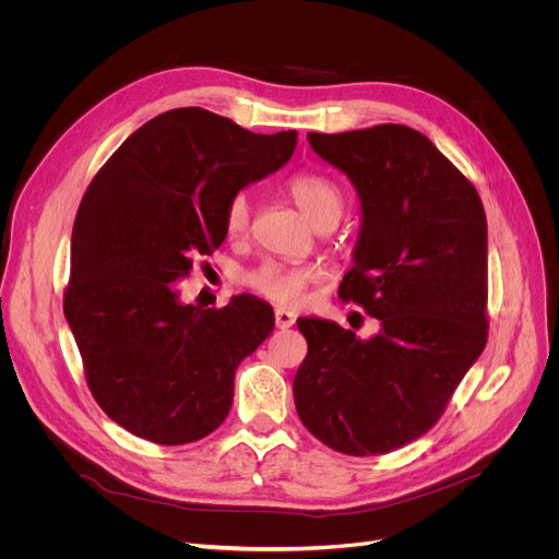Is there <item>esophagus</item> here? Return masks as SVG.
Returning a JSON list of instances; mask_svg holds the SVG:
<instances>
[{"label": "esophagus", "mask_w": 559, "mask_h": 559, "mask_svg": "<svg viewBox=\"0 0 559 559\" xmlns=\"http://www.w3.org/2000/svg\"><path fill=\"white\" fill-rule=\"evenodd\" d=\"M276 326L278 329H289V326H295V321H297V317H295V312H289V310H285V308H276Z\"/></svg>", "instance_id": "1"}]
</instances>
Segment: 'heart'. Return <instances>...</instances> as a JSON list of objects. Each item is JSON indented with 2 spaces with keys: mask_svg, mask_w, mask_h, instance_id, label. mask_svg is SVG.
Wrapping results in <instances>:
<instances>
[{
  "mask_svg": "<svg viewBox=\"0 0 559 559\" xmlns=\"http://www.w3.org/2000/svg\"><path fill=\"white\" fill-rule=\"evenodd\" d=\"M289 197L297 201L306 217L317 226L329 219H340L344 199L340 188L321 174H295L285 183ZM251 217V201L245 192H235L224 211V228L228 238H238L249 226ZM314 270L299 267V264H283V262H262L260 267L245 274V285L251 287L264 299L283 306H297L304 299L306 287L314 281Z\"/></svg>",
  "mask_w": 559,
  "mask_h": 559,
  "instance_id": "heart-1",
  "label": "heart"
}]
</instances>
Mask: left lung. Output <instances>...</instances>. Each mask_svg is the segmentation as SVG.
<instances>
[{
	"label": "left lung",
	"mask_w": 559,
	"mask_h": 559,
	"mask_svg": "<svg viewBox=\"0 0 559 559\" xmlns=\"http://www.w3.org/2000/svg\"><path fill=\"white\" fill-rule=\"evenodd\" d=\"M354 183L362 224L340 299L378 319L360 340L301 317L304 426L346 455H383L428 432L487 344V219L472 181L419 131L308 133Z\"/></svg>",
	"instance_id": "left-lung-1"
}]
</instances>
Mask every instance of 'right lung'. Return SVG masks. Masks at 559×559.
<instances>
[{
    "label": "right lung",
    "instance_id": "1",
    "mask_svg": "<svg viewBox=\"0 0 559 559\" xmlns=\"http://www.w3.org/2000/svg\"><path fill=\"white\" fill-rule=\"evenodd\" d=\"M297 131L260 135L203 108L167 110L131 133L87 186L72 228L63 310L104 413L154 444L211 435L238 365L274 331L251 295L201 310L179 281L224 238L228 199L281 169Z\"/></svg>",
    "mask_w": 559,
    "mask_h": 559
}]
</instances>
